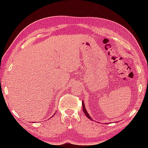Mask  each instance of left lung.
I'll return each mask as SVG.
<instances>
[{"instance_id": "8db88e82", "label": "left lung", "mask_w": 148, "mask_h": 148, "mask_svg": "<svg viewBox=\"0 0 148 148\" xmlns=\"http://www.w3.org/2000/svg\"><path fill=\"white\" fill-rule=\"evenodd\" d=\"M82 106H83V112H84V114L86 115V117H87L89 119L92 120L91 117H90V116H89V114H88V112L86 111V109H85V107H84V102H83V101H82Z\"/></svg>"}]
</instances>
